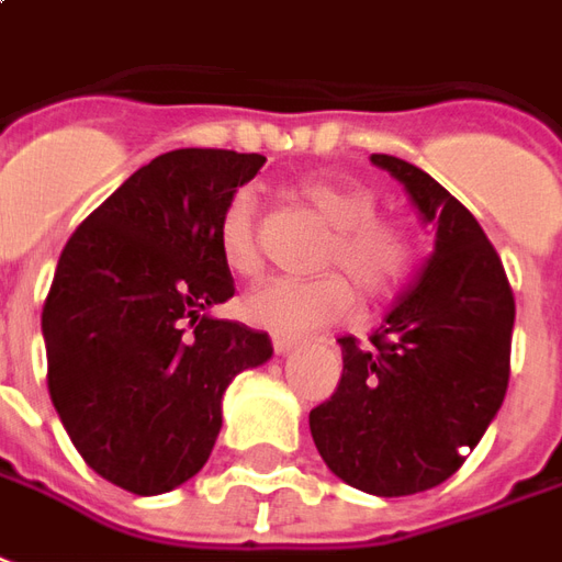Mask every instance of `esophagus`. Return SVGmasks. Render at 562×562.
I'll use <instances>...</instances> for the list:
<instances>
[{
	"instance_id": "1",
	"label": "esophagus",
	"mask_w": 562,
	"mask_h": 562,
	"mask_svg": "<svg viewBox=\"0 0 562 562\" xmlns=\"http://www.w3.org/2000/svg\"><path fill=\"white\" fill-rule=\"evenodd\" d=\"M272 348L274 353H290L293 348H300V338L296 336H284V333H274L272 336Z\"/></svg>"
}]
</instances>
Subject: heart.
Masks as SVG:
<instances>
[{"label": "heart", "mask_w": 562, "mask_h": 562, "mask_svg": "<svg viewBox=\"0 0 562 562\" xmlns=\"http://www.w3.org/2000/svg\"><path fill=\"white\" fill-rule=\"evenodd\" d=\"M296 193L333 226V238L321 254V269L336 272L312 281L272 278L241 300L245 321L284 336L312 333L348 317L353 308L351 284L369 300L387 296L408 274L415 257L408 229L400 221L375 214L378 196L372 187L338 175H314L300 181ZM217 250L233 274L250 278L262 269L257 202L248 190H238L221 211Z\"/></svg>", "instance_id": "obj_1"}]
</instances>
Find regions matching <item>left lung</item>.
<instances>
[{
    "instance_id": "8db88e82",
    "label": "left lung",
    "mask_w": 562,
    "mask_h": 562,
    "mask_svg": "<svg viewBox=\"0 0 562 562\" xmlns=\"http://www.w3.org/2000/svg\"><path fill=\"white\" fill-rule=\"evenodd\" d=\"M436 226L412 288L360 345L341 336V381L308 415L333 475L375 496L448 481L499 412L512 369L515 293L472 211L424 169L372 154Z\"/></svg>"
}]
</instances>
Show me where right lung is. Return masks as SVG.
<instances>
[{
	"instance_id": "right-lung-1",
	"label": "right lung",
	"mask_w": 562,
	"mask_h": 562,
	"mask_svg": "<svg viewBox=\"0 0 562 562\" xmlns=\"http://www.w3.org/2000/svg\"><path fill=\"white\" fill-rule=\"evenodd\" d=\"M262 162L217 147L160 154L59 254L42 312L50 402L83 463L135 496L196 475L229 381L272 357L262 329L209 314L236 293L221 211Z\"/></svg>"
}]
</instances>
